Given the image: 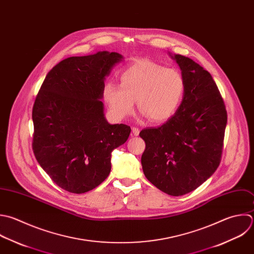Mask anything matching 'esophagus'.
<instances>
[{"mask_svg": "<svg viewBox=\"0 0 254 254\" xmlns=\"http://www.w3.org/2000/svg\"><path fill=\"white\" fill-rule=\"evenodd\" d=\"M131 129H132V133H133L134 135H138V134H139V128H138V127H133Z\"/></svg>", "mask_w": 254, "mask_h": 254, "instance_id": "34e87169", "label": "esophagus"}]
</instances>
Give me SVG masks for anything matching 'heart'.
Returning a JSON list of instances; mask_svg holds the SVG:
<instances>
[{
	"label": "heart",
	"mask_w": 254,
	"mask_h": 254,
	"mask_svg": "<svg viewBox=\"0 0 254 254\" xmlns=\"http://www.w3.org/2000/svg\"><path fill=\"white\" fill-rule=\"evenodd\" d=\"M120 86L109 83L104 88V99L111 115L122 120L138 110L151 122H163L178 108L185 90L182 75L175 69L142 60L123 71Z\"/></svg>",
	"instance_id": "heart-1"
}]
</instances>
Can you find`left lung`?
<instances>
[{"label":"left lung","instance_id":"left-lung-1","mask_svg":"<svg viewBox=\"0 0 254 254\" xmlns=\"http://www.w3.org/2000/svg\"><path fill=\"white\" fill-rule=\"evenodd\" d=\"M185 83L176 113L162 126L144 128L145 177L170 196L190 193L220 165L228 115L212 75L191 58L174 54Z\"/></svg>","mask_w":254,"mask_h":254}]
</instances>
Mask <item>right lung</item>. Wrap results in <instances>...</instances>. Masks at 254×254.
<instances>
[{
	"label": "right lung",
	"instance_id": "right-lung-1",
	"mask_svg": "<svg viewBox=\"0 0 254 254\" xmlns=\"http://www.w3.org/2000/svg\"><path fill=\"white\" fill-rule=\"evenodd\" d=\"M100 51L60 61L46 75L32 108L34 156L60 188L82 194L111 172V153L124 144L130 127L105 120V77L122 61Z\"/></svg>",
	"mask_w": 254,
	"mask_h": 254
}]
</instances>
